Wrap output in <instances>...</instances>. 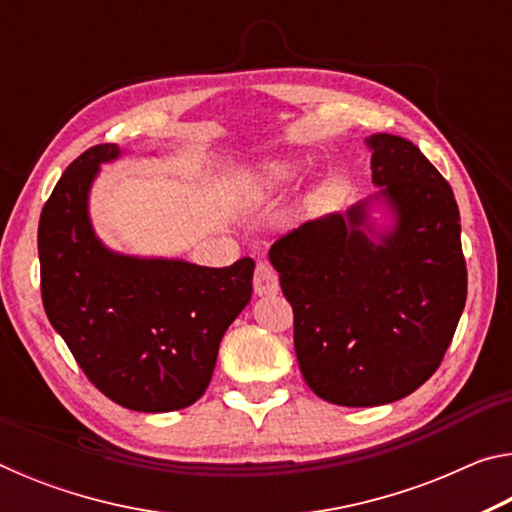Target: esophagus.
<instances>
[{"label": "esophagus", "instance_id": "1", "mask_svg": "<svg viewBox=\"0 0 512 512\" xmlns=\"http://www.w3.org/2000/svg\"><path fill=\"white\" fill-rule=\"evenodd\" d=\"M253 284H255L257 296H275L277 289H280V282H277V273L268 264H257Z\"/></svg>", "mask_w": 512, "mask_h": 512}]
</instances>
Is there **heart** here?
I'll return each mask as SVG.
<instances>
[{
    "mask_svg": "<svg viewBox=\"0 0 512 512\" xmlns=\"http://www.w3.org/2000/svg\"><path fill=\"white\" fill-rule=\"evenodd\" d=\"M300 162L291 158H266L250 162L232 176L228 185V201L235 210H253L280 196L296 183Z\"/></svg>",
    "mask_w": 512,
    "mask_h": 512,
    "instance_id": "1",
    "label": "heart"
}]
</instances>
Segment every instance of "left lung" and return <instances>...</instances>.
Masks as SVG:
<instances>
[{"mask_svg":"<svg viewBox=\"0 0 512 512\" xmlns=\"http://www.w3.org/2000/svg\"><path fill=\"white\" fill-rule=\"evenodd\" d=\"M377 194L302 223L268 259L307 386L339 406L402 400L438 370L467 296L452 187L404 137H366ZM379 211L384 220L371 214Z\"/></svg>","mask_w":512,"mask_h":512,"instance_id":"left-lung-1","label":"left lung"}]
</instances>
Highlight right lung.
Masks as SVG:
<instances>
[{
    "mask_svg": "<svg viewBox=\"0 0 512 512\" xmlns=\"http://www.w3.org/2000/svg\"><path fill=\"white\" fill-rule=\"evenodd\" d=\"M121 153L117 144L92 146L42 207V305L103 395L131 411H178L210 386L225 329L253 296L255 262L207 268L103 244L92 228L90 189L101 164Z\"/></svg>",
    "mask_w": 512,
    "mask_h": 512,
    "instance_id": "right-lung-1",
    "label": "right lung"
}]
</instances>
